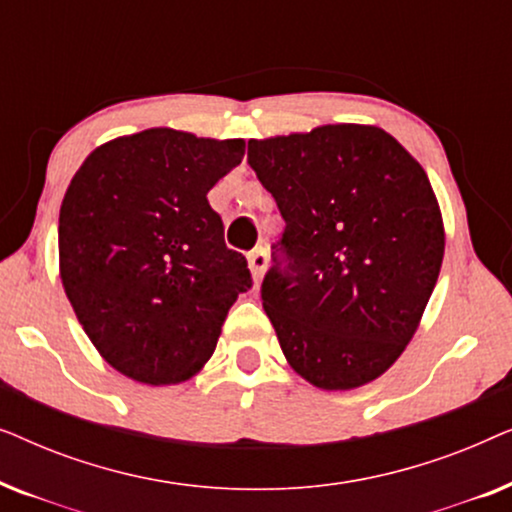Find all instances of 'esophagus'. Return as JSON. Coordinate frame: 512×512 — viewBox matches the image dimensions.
<instances>
[{
  "label": "esophagus",
  "mask_w": 512,
  "mask_h": 512,
  "mask_svg": "<svg viewBox=\"0 0 512 512\" xmlns=\"http://www.w3.org/2000/svg\"><path fill=\"white\" fill-rule=\"evenodd\" d=\"M265 268H268V251H265L263 247H258L249 254V270H251V275H254L256 282L263 277Z\"/></svg>",
  "instance_id": "1"
}]
</instances>
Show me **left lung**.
<instances>
[{
    "instance_id": "1",
    "label": "left lung",
    "mask_w": 512,
    "mask_h": 512,
    "mask_svg": "<svg viewBox=\"0 0 512 512\" xmlns=\"http://www.w3.org/2000/svg\"><path fill=\"white\" fill-rule=\"evenodd\" d=\"M247 156L286 221L261 284L286 361L319 389L375 380L415 335L443 263L429 177L370 125L251 139Z\"/></svg>"
}]
</instances>
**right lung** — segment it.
<instances>
[{
  "mask_svg": "<svg viewBox=\"0 0 512 512\" xmlns=\"http://www.w3.org/2000/svg\"><path fill=\"white\" fill-rule=\"evenodd\" d=\"M244 139L151 128L100 146L60 207V277L109 366L177 384L214 354L247 258L226 247L207 193L242 163Z\"/></svg>",
  "mask_w": 512,
  "mask_h": 512,
  "instance_id": "right-lung-1",
  "label": "right lung"
}]
</instances>
